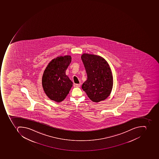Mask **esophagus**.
<instances>
[{
    "label": "esophagus",
    "instance_id": "esophagus-1",
    "mask_svg": "<svg viewBox=\"0 0 159 159\" xmlns=\"http://www.w3.org/2000/svg\"><path fill=\"white\" fill-rule=\"evenodd\" d=\"M80 86H81L80 84H74V87H76V88H80Z\"/></svg>",
    "mask_w": 159,
    "mask_h": 159
}]
</instances>
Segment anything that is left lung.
<instances>
[{
  "label": "left lung",
  "instance_id": "left-lung-1",
  "mask_svg": "<svg viewBox=\"0 0 159 159\" xmlns=\"http://www.w3.org/2000/svg\"><path fill=\"white\" fill-rule=\"evenodd\" d=\"M81 59L88 79L82 88L94 102H99L108 97L113 87L111 70L105 59L93 54L84 53Z\"/></svg>",
  "mask_w": 159,
  "mask_h": 159
}]
</instances>
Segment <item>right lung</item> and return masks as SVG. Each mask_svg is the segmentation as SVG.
Masks as SVG:
<instances>
[{"label": "right lung", "instance_id": "add662e5", "mask_svg": "<svg viewBox=\"0 0 159 159\" xmlns=\"http://www.w3.org/2000/svg\"><path fill=\"white\" fill-rule=\"evenodd\" d=\"M66 55L53 59L48 63L42 76V86L48 97L59 102L64 100L72 87L73 83L66 75L71 61Z\"/></svg>", "mask_w": 159, "mask_h": 159}]
</instances>
